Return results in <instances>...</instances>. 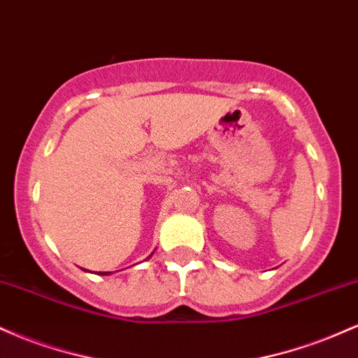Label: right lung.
<instances>
[{
  "label": "right lung",
  "instance_id": "right-lung-1",
  "mask_svg": "<svg viewBox=\"0 0 358 358\" xmlns=\"http://www.w3.org/2000/svg\"><path fill=\"white\" fill-rule=\"evenodd\" d=\"M151 254H153V252H151ZM151 257V256H150ZM102 274V276H108V274H110V273H101Z\"/></svg>",
  "mask_w": 358,
  "mask_h": 358
}]
</instances>
